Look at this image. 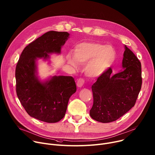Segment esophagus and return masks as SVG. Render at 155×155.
<instances>
[{
	"label": "esophagus",
	"instance_id": "obj_1",
	"mask_svg": "<svg viewBox=\"0 0 155 155\" xmlns=\"http://www.w3.org/2000/svg\"><path fill=\"white\" fill-rule=\"evenodd\" d=\"M84 83H85V80H84V79H83V78H79V79L77 80V85L78 87L81 88V87H83V85H84Z\"/></svg>",
	"mask_w": 155,
	"mask_h": 155
}]
</instances>
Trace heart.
Here are the masks:
<instances>
[{"label": "heart", "instance_id": "heart-1", "mask_svg": "<svg viewBox=\"0 0 155 155\" xmlns=\"http://www.w3.org/2000/svg\"><path fill=\"white\" fill-rule=\"evenodd\" d=\"M116 52L110 45L100 43H82L77 45L74 50V57L67 56V62L74 67L77 63L85 64V73L90 77H98L104 74L113 65Z\"/></svg>", "mask_w": 155, "mask_h": 155}]
</instances>
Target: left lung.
<instances>
[{
    "label": "left lung",
    "instance_id": "8db88e82",
    "mask_svg": "<svg viewBox=\"0 0 155 155\" xmlns=\"http://www.w3.org/2000/svg\"><path fill=\"white\" fill-rule=\"evenodd\" d=\"M123 55L124 70L113 75L110 68L92 85L93 105L90 114L96 121H115L136 103L142 83L141 63L126 46Z\"/></svg>",
    "mask_w": 155,
    "mask_h": 155
}]
</instances>
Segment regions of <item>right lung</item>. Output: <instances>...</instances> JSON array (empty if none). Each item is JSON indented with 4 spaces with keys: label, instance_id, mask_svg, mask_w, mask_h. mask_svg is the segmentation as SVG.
Returning a JSON list of instances; mask_svg holds the SVG:
<instances>
[{
    "label": "right lung",
    "instance_id": "1",
    "mask_svg": "<svg viewBox=\"0 0 155 155\" xmlns=\"http://www.w3.org/2000/svg\"><path fill=\"white\" fill-rule=\"evenodd\" d=\"M69 33L50 31L30 43L22 51L15 70L18 99L31 117L55 123L65 116L69 98L76 92L74 78L54 76L41 81L37 76L38 59L49 58L48 54H60Z\"/></svg>",
    "mask_w": 155,
    "mask_h": 155
}]
</instances>
